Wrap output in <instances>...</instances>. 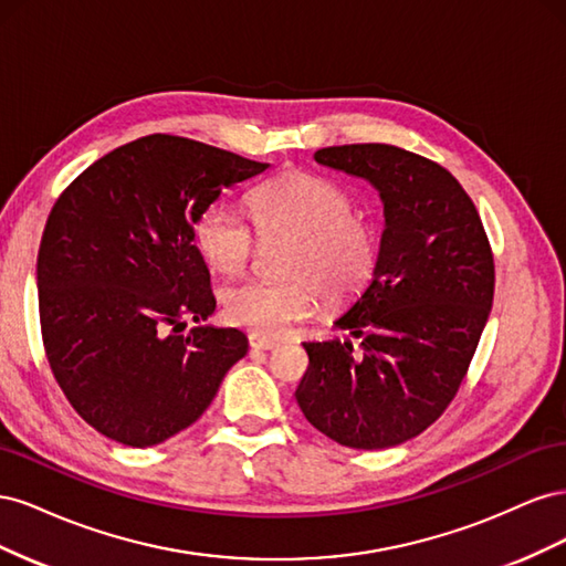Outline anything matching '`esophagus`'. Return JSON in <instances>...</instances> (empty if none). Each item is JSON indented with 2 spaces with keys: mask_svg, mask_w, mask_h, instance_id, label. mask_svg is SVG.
I'll return each instance as SVG.
<instances>
[{
  "mask_svg": "<svg viewBox=\"0 0 566 566\" xmlns=\"http://www.w3.org/2000/svg\"><path fill=\"white\" fill-rule=\"evenodd\" d=\"M250 347L252 349H262V352H271V349L279 347V342L260 337V335H250Z\"/></svg>",
  "mask_w": 566,
  "mask_h": 566,
  "instance_id": "obj_1",
  "label": "esophagus"
}]
</instances>
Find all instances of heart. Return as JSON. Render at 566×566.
I'll return each instance as SVG.
<instances>
[{
    "instance_id": "1",
    "label": "heart",
    "mask_w": 566,
    "mask_h": 566,
    "mask_svg": "<svg viewBox=\"0 0 566 566\" xmlns=\"http://www.w3.org/2000/svg\"><path fill=\"white\" fill-rule=\"evenodd\" d=\"M250 217L266 241L285 238L283 273L293 281H245L224 293L233 325L276 337L290 323L312 314L316 293L328 306H342L361 293L378 260V235L354 210L342 184L310 172H287L256 188ZM256 233L229 202H212L196 219V245L212 269L227 276L243 273L256 252Z\"/></svg>"
}]
</instances>
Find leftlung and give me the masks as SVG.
<instances>
[{
    "mask_svg": "<svg viewBox=\"0 0 566 566\" xmlns=\"http://www.w3.org/2000/svg\"><path fill=\"white\" fill-rule=\"evenodd\" d=\"M314 160L366 179L385 205V231L373 281L335 321L349 337L304 342L310 368L295 399L342 447H399L447 410L465 378L493 302L489 238L458 179L416 153L349 144Z\"/></svg>",
    "mask_w": 566,
    "mask_h": 566,
    "instance_id": "1",
    "label": "left lung"
}]
</instances>
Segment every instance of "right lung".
Masks as SVG:
<instances>
[{
	"label": "right lung",
	"instance_id": "1",
	"mask_svg": "<svg viewBox=\"0 0 566 566\" xmlns=\"http://www.w3.org/2000/svg\"><path fill=\"white\" fill-rule=\"evenodd\" d=\"M269 169L184 136L111 150L65 188L38 254L40 323L65 399L96 432L146 449L193 424L248 354L214 312L196 219ZM186 319L197 328L181 334Z\"/></svg>",
	"mask_w": 566,
	"mask_h": 566
}]
</instances>
